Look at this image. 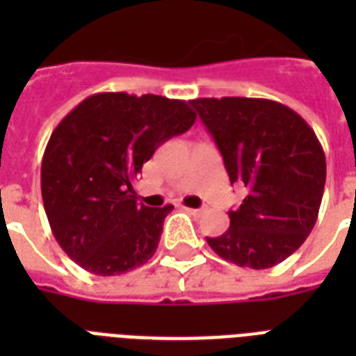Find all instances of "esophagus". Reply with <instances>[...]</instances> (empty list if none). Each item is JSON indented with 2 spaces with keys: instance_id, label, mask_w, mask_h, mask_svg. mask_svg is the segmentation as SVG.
Instances as JSON below:
<instances>
[{
  "instance_id": "1",
  "label": "esophagus",
  "mask_w": 356,
  "mask_h": 356,
  "mask_svg": "<svg viewBox=\"0 0 356 356\" xmlns=\"http://www.w3.org/2000/svg\"><path fill=\"white\" fill-rule=\"evenodd\" d=\"M184 210H186L188 213H192V216H201V213H203V210H201V208H188V207H184Z\"/></svg>"
}]
</instances>
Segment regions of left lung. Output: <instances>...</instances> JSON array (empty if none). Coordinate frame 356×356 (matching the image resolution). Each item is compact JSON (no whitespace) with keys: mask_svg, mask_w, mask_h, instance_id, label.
<instances>
[{"mask_svg":"<svg viewBox=\"0 0 356 356\" xmlns=\"http://www.w3.org/2000/svg\"><path fill=\"white\" fill-rule=\"evenodd\" d=\"M223 155L230 183L247 188L230 227L207 238L238 267L270 268L296 252L318 219L325 186L322 144L298 113L267 98L190 100Z\"/></svg>","mask_w":356,"mask_h":356,"instance_id":"8db88e82","label":"left lung"}]
</instances>
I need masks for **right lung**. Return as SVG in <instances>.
Masks as SVG:
<instances>
[{
  "label": "right lung",
  "mask_w": 356,
  "mask_h": 356,
  "mask_svg": "<svg viewBox=\"0 0 356 356\" xmlns=\"http://www.w3.org/2000/svg\"><path fill=\"white\" fill-rule=\"evenodd\" d=\"M195 113L159 95L97 93L62 118L42 161V197L58 245L83 270L117 276L157 250L172 204H137L133 183Z\"/></svg>",
  "instance_id": "1"
}]
</instances>
